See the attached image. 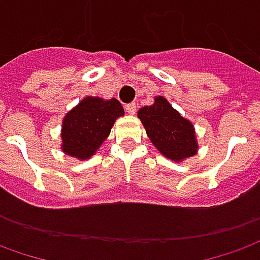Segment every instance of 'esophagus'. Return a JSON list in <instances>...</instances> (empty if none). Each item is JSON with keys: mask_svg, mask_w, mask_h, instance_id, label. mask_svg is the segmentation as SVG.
I'll return each mask as SVG.
<instances>
[{"mask_svg": "<svg viewBox=\"0 0 260 260\" xmlns=\"http://www.w3.org/2000/svg\"><path fill=\"white\" fill-rule=\"evenodd\" d=\"M125 111L129 114V115H134L135 112H137V105H135V102H132V104H128V105H125Z\"/></svg>", "mask_w": 260, "mask_h": 260, "instance_id": "1", "label": "esophagus"}]
</instances>
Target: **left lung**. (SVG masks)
I'll return each mask as SVG.
<instances>
[{
	"label": "left lung",
	"mask_w": 260,
	"mask_h": 260,
	"mask_svg": "<svg viewBox=\"0 0 260 260\" xmlns=\"http://www.w3.org/2000/svg\"><path fill=\"white\" fill-rule=\"evenodd\" d=\"M146 135L168 159L182 162L198 152L193 125L172 108L164 96H156L151 107L138 111Z\"/></svg>",
	"instance_id": "left-lung-1"
}]
</instances>
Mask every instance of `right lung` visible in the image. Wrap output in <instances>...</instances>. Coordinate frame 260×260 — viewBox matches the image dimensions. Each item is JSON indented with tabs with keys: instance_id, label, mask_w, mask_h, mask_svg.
I'll return each instance as SVG.
<instances>
[{
	"instance_id": "obj_1",
	"label": "right lung",
	"mask_w": 260,
	"mask_h": 260,
	"mask_svg": "<svg viewBox=\"0 0 260 260\" xmlns=\"http://www.w3.org/2000/svg\"><path fill=\"white\" fill-rule=\"evenodd\" d=\"M122 115V105L115 98L86 96L63 118L61 149L79 160L91 158Z\"/></svg>"
}]
</instances>
